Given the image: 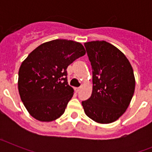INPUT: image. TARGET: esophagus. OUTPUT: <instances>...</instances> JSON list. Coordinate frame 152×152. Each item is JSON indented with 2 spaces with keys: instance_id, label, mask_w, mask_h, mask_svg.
<instances>
[{
  "instance_id": "34e87169",
  "label": "esophagus",
  "mask_w": 152,
  "mask_h": 152,
  "mask_svg": "<svg viewBox=\"0 0 152 152\" xmlns=\"http://www.w3.org/2000/svg\"><path fill=\"white\" fill-rule=\"evenodd\" d=\"M80 88H75V92H76V93H78L79 91H80Z\"/></svg>"
}]
</instances>
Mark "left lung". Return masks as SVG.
Instances as JSON below:
<instances>
[{"label":"left lung","mask_w":152,"mask_h":152,"mask_svg":"<svg viewBox=\"0 0 152 152\" xmlns=\"http://www.w3.org/2000/svg\"><path fill=\"white\" fill-rule=\"evenodd\" d=\"M93 70L91 97L82 101L85 114L94 121L108 124L126 112L133 96V69L121 51L106 41L85 42Z\"/></svg>","instance_id":"1"}]
</instances>
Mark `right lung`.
<instances>
[{
  "instance_id": "right-lung-1",
  "label": "right lung",
  "mask_w": 152,
  "mask_h": 152,
  "mask_svg": "<svg viewBox=\"0 0 152 152\" xmlns=\"http://www.w3.org/2000/svg\"><path fill=\"white\" fill-rule=\"evenodd\" d=\"M85 53L80 42L55 39L39 45L23 61L18 73L19 94L33 118L51 122L64 113L74 94L66 69Z\"/></svg>"
}]
</instances>
